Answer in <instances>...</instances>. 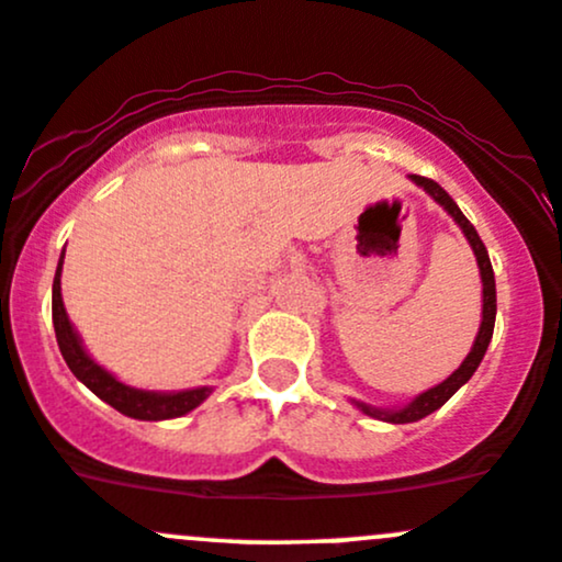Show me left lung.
Wrapping results in <instances>:
<instances>
[{"instance_id": "obj_1", "label": "left lung", "mask_w": 562, "mask_h": 562, "mask_svg": "<svg viewBox=\"0 0 562 562\" xmlns=\"http://www.w3.org/2000/svg\"><path fill=\"white\" fill-rule=\"evenodd\" d=\"M411 181H414L419 189H425V192L430 194L432 200H436L438 205H441L443 211H447L449 216L454 218V224L462 229L465 240L471 243L473 257H476V265H479V276H482V324H479L476 340H473L471 351H468V357L462 360V366L457 368L454 373L449 375V379H443L441 384H436V386H430V390L419 392V395H416L414 401H408L406 406L379 408V406H370V403H362V401H351L357 408L362 411V414L373 416V419H381V422H390V425H408V422L425 419L427 414H432V411L441 408L443 403H447L449 397H452L462 384H468V379L476 373L479 362L484 360V351H487L490 340H493L495 314H497L493 265H490L487 248H484V243H482V238H479L476 229H473V224L468 222L465 216H462V211L457 207V202L447 192H443V189L438 187L436 181H430V178H422V176H411Z\"/></svg>"}]
</instances>
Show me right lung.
I'll return each mask as SVG.
<instances>
[{
  "label": "right lung",
  "mask_w": 562,
  "mask_h": 562,
  "mask_svg": "<svg viewBox=\"0 0 562 562\" xmlns=\"http://www.w3.org/2000/svg\"><path fill=\"white\" fill-rule=\"evenodd\" d=\"M61 265H65V254L59 257V268L54 276V329H56V344H59L61 357L75 373V379L83 381L100 401L108 406L121 411L124 416L143 422H161V419H176V416L189 414L207 401L213 386H194V390L181 392H151V390H137V386L124 384L115 379L110 370H105L94 357L86 351L83 340H80L78 329L69 322L65 300H61Z\"/></svg>",
  "instance_id": "right-lung-1"
}]
</instances>
